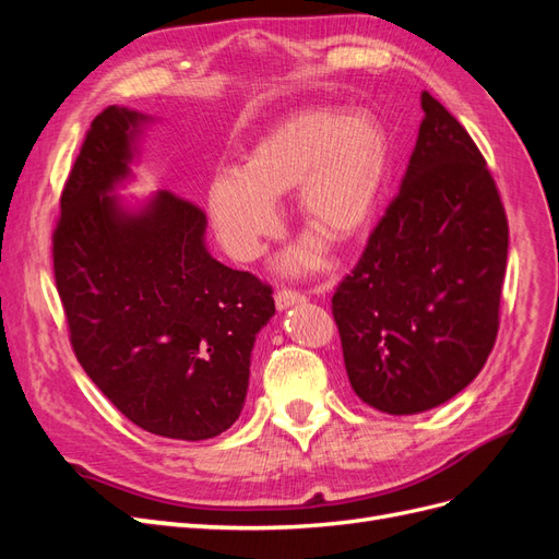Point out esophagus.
<instances>
[{"instance_id": "obj_1", "label": "esophagus", "mask_w": 559, "mask_h": 559, "mask_svg": "<svg viewBox=\"0 0 559 559\" xmlns=\"http://www.w3.org/2000/svg\"><path fill=\"white\" fill-rule=\"evenodd\" d=\"M302 300H306V296L298 294V292H292V289H282V292L275 294L277 310H286V308H292V306H296V302H302Z\"/></svg>"}]
</instances>
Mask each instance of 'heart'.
<instances>
[{
	"instance_id": "heart-1",
	"label": "heart",
	"mask_w": 559,
	"mask_h": 559,
	"mask_svg": "<svg viewBox=\"0 0 559 559\" xmlns=\"http://www.w3.org/2000/svg\"><path fill=\"white\" fill-rule=\"evenodd\" d=\"M389 142L364 111L302 109L270 128L242 167H224L210 183V216L235 259L251 261L280 230L277 198L296 189L298 214L312 230L284 251L280 267L302 275L324 265L329 238L349 240L376 212Z\"/></svg>"
}]
</instances>
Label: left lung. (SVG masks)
<instances>
[{
    "label": "left lung",
    "mask_w": 559,
    "mask_h": 559,
    "mask_svg": "<svg viewBox=\"0 0 559 559\" xmlns=\"http://www.w3.org/2000/svg\"><path fill=\"white\" fill-rule=\"evenodd\" d=\"M399 195L333 294L347 378L389 415H415L480 373L499 331L509 222L462 123L421 93Z\"/></svg>",
    "instance_id": "1"
}]
</instances>
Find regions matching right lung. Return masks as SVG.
Returning <instances> with one entry per match:
<instances>
[{"instance_id": "add662e5", "label": "right lung", "mask_w": 559, "mask_h": 559, "mask_svg": "<svg viewBox=\"0 0 559 559\" xmlns=\"http://www.w3.org/2000/svg\"><path fill=\"white\" fill-rule=\"evenodd\" d=\"M151 121L116 105L93 121L60 198L56 284L99 392L148 433L205 441L242 413L251 349L275 300L212 257L193 202L170 191L134 207L118 198Z\"/></svg>"}]
</instances>
